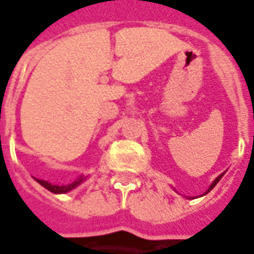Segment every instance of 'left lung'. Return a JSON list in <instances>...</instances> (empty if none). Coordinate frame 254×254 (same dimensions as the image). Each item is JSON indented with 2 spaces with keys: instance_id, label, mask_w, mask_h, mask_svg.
Masks as SVG:
<instances>
[{
  "instance_id": "8db88e82",
  "label": "left lung",
  "mask_w": 254,
  "mask_h": 254,
  "mask_svg": "<svg viewBox=\"0 0 254 254\" xmlns=\"http://www.w3.org/2000/svg\"><path fill=\"white\" fill-rule=\"evenodd\" d=\"M222 176H223V174H222V175H219V176H217L216 179H215V182H213V183H212V185H210V188L208 189V191H206V193H209L210 190H212V189H213V188H215V186H216V185H217V182H219V181H220V179H222Z\"/></svg>"
}]
</instances>
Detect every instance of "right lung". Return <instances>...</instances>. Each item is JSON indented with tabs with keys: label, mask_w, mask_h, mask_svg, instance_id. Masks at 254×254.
Returning a JSON list of instances; mask_svg holds the SVG:
<instances>
[{
	"label": "right lung",
	"mask_w": 254,
	"mask_h": 254,
	"mask_svg": "<svg viewBox=\"0 0 254 254\" xmlns=\"http://www.w3.org/2000/svg\"><path fill=\"white\" fill-rule=\"evenodd\" d=\"M37 182L39 185H42L45 189H48L49 191H52V193H66V191H69V190L76 188L78 185H80L83 182V176H79V179H76L72 183H69V185H65V186H56V185L48 183V182L42 181V179H37Z\"/></svg>",
	"instance_id": "right-lung-1"
}]
</instances>
